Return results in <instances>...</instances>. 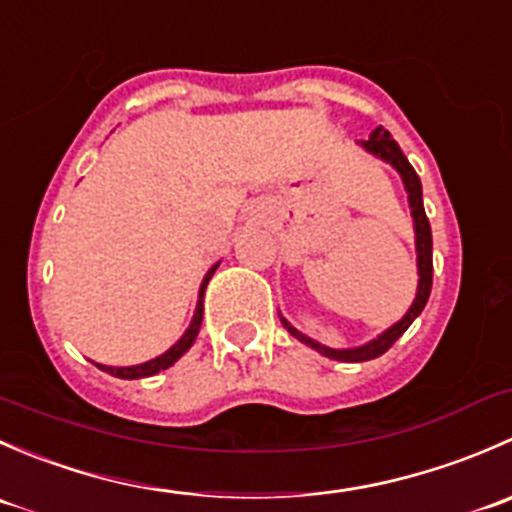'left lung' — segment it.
<instances>
[{
    "instance_id": "8db88e82",
    "label": "left lung",
    "mask_w": 512,
    "mask_h": 512,
    "mask_svg": "<svg viewBox=\"0 0 512 512\" xmlns=\"http://www.w3.org/2000/svg\"><path fill=\"white\" fill-rule=\"evenodd\" d=\"M361 146H364L369 153H374V156L384 158L386 163L394 165V168L401 173V178H404L406 190H409V205H411V215H414V225H416L418 292H416L414 304H411V309H409V312H406V317L401 319L399 324H394V327L386 329V332L381 334L379 339H374V342L364 344V347H359V349H329V347H322V344H319V342H312V339L304 337L302 332H297V329H294L285 317H280L282 324H285L287 332L292 334V337H297L299 342L309 344V347L317 349L319 354L329 356V359H337V361H369V359H376V356H381L384 352H389V349L394 347L396 339H399L401 334H404L406 329L411 327V322H414L418 314L423 312V307H426V302H428V294H431V285H433L431 225H428L426 210H423L421 180H418L416 170L411 168V163H409V160H406L404 153H401L399 143H396L394 138H391V133L384 131V128H381V126L376 128V131L371 133V136L366 138V141H361Z\"/></svg>"
}]
</instances>
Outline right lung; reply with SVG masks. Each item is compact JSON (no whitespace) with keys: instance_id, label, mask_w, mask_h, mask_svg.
<instances>
[{"instance_id":"right-lung-1","label":"right lung","mask_w":512,"mask_h":512,"mask_svg":"<svg viewBox=\"0 0 512 512\" xmlns=\"http://www.w3.org/2000/svg\"><path fill=\"white\" fill-rule=\"evenodd\" d=\"M215 267H218V265H215ZM215 267L208 272V275H205L203 287H200V299H198V309H195V317H193V322H190L188 332H185L183 337H180L178 344H173V347H170L168 352L156 356V359L146 361V364H138V366H101V364H96L98 369L108 371V374L118 376V379H143V376H153V374H158V371H163V369H168V366H173L175 361L180 359V356H183L190 347H193L195 337H198L200 324H203V294H205V287H208L210 277H213Z\"/></svg>"}]
</instances>
